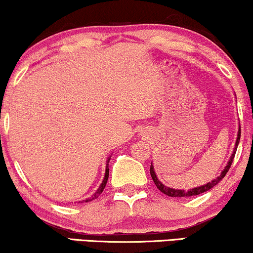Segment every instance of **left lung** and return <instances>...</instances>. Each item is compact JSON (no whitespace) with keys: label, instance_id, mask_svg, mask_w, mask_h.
Listing matches in <instances>:
<instances>
[{"label":"left lung","instance_id":"8db88e82","mask_svg":"<svg viewBox=\"0 0 253 253\" xmlns=\"http://www.w3.org/2000/svg\"><path fill=\"white\" fill-rule=\"evenodd\" d=\"M240 138H241V126H238V132H237V138H236V141H235V147H234V151L233 153L230 155V159L229 161L227 162L226 167L222 171H221V174L217 176L213 179V181H211L209 183H206V184L204 185H200V186H197V188H193V189H189V190H179V189H174V188H169V186H166L165 184H162L161 181H159L157 174H155L154 171V166L153 164H151V168H150V172H151V176H152V179H153L155 185H157V188L160 190L162 193H165V195H167L169 197H192V196H198L200 193H204L206 191H209L213 188V186H215L217 183H219L221 179H222L226 174L229 170L231 164H233V160H234V157H235V153H236V150H237V146H238V143H240Z\"/></svg>","mask_w":253,"mask_h":253}]
</instances>
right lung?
<instances>
[{"label": "right lung", "instance_id": "add662e5", "mask_svg": "<svg viewBox=\"0 0 253 253\" xmlns=\"http://www.w3.org/2000/svg\"><path fill=\"white\" fill-rule=\"evenodd\" d=\"M109 160H110V158H108V160H107V164H106V172H105V177H103V181H102V183L101 184H100V186H99V189L96 190V191L93 193V195L89 197V198H87V199H84V200H82V203L83 202H85V203H88V202H91V200H93V199H96L98 198V197L101 195V192L103 191V189H105V186H106V184H107V181H108V176H109V168H108V166H109ZM81 203V202H79Z\"/></svg>", "mask_w": 253, "mask_h": 253}]
</instances>
